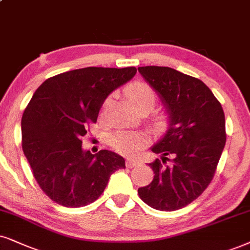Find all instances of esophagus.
Returning a JSON list of instances; mask_svg holds the SVG:
<instances>
[{
  "instance_id": "34e87169",
  "label": "esophagus",
  "mask_w": 250,
  "mask_h": 250,
  "mask_svg": "<svg viewBox=\"0 0 250 250\" xmlns=\"http://www.w3.org/2000/svg\"><path fill=\"white\" fill-rule=\"evenodd\" d=\"M125 165H127L129 168H132V167L137 165V160L134 159V158H127V159H125Z\"/></svg>"
}]
</instances>
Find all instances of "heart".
<instances>
[{
  "instance_id": "b5f03b06",
  "label": "heart",
  "mask_w": 250,
  "mask_h": 250,
  "mask_svg": "<svg viewBox=\"0 0 250 250\" xmlns=\"http://www.w3.org/2000/svg\"><path fill=\"white\" fill-rule=\"evenodd\" d=\"M125 94L136 109L142 106L152 107L156 102V94L153 90L144 83H137L129 86L125 90ZM110 143L119 152L131 154L143 146L145 144V138L143 135L135 131H120L113 136Z\"/></svg>"
}]
</instances>
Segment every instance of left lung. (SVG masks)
Returning a JSON list of instances; mask_svg holds the SVG:
<instances>
[{
	"instance_id": "1",
	"label": "left lung",
	"mask_w": 250,
	"mask_h": 250,
	"mask_svg": "<svg viewBox=\"0 0 250 250\" xmlns=\"http://www.w3.org/2000/svg\"><path fill=\"white\" fill-rule=\"evenodd\" d=\"M144 81L153 88L167 116V130L151 151L162 154L150 165L153 180L138 188L148 207L174 211L207 189L216 172L226 143L225 115L220 103L198 78L168 67L138 68ZM166 155L172 165L165 167Z\"/></svg>"
}]
</instances>
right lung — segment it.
I'll list each match as a JSON object with an SVG mask.
<instances>
[{"instance_id": "obj_1", "label": "right lung", "mask_w": 250, "mask_h": 250, "mask_svg": "<svg viewBox=\"0 0 250 250\" xmlns=\"http://www.w3.org/2000/svg\"><path fill=\"white\" fill-rule=\"evenodd\" d=\"M135 67H88L63 72L43 82L21 118V146L34 179L60 205L80 208L98 200L110 175L125 168L120 154L82 147L87 125L113 91L128 83Z\"/></svg>"}]
</instances>
